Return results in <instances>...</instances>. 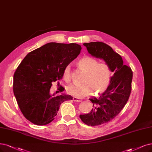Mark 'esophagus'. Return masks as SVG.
I'll use <instances>...</instances> for the list:
<instances>
[{"mask_svg":"<svg viewBox=\"0 0 152 152\" xmlns=\"http://www.w3.org/2000/svg\"><path fill=\"white\" fill-rule=\"evenodd\" d=\"M72 100L74 101L75 102H81V100L79 99H78V98H76V97H73V98H72Z\"/></svg>","mask_w":152,"mask_h":152,"instance_id":"34e87169","label":"esophagus"}]
</instances>
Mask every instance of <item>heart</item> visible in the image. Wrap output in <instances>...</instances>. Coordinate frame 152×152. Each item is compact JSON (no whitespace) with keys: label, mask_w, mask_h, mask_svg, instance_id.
Here are the masks:
<instances>
[{"label":"heart","mask_w":152,"mask_h":152,"mask_svg":"<svg viewBox=\"0 0 152 152\" xmlns=\"http://www.w3.org/2000/svg\"><path fill=\"white\" fill-rule=\"evenodd\" d=\"M78 66L86 72L81 85L72 84L67 86V93L77 98H83L91 94L103 93L108 88L111 71L107 64L99 62L91 57H85L78 61ZM64 79L69 82L71 80V66L67 65L63 72Z\"/></svg>","instance_id":"heart-1"}]
</instances>
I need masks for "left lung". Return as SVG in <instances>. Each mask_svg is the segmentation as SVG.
Segmentation results:
<instances>
[{"instance_id": "8db88e82", "label": "left lung", "mask_w": 152, "mask_h": 152, "mask_svg": "<svg viewBox=\"0 0 152 152\" xmlns=\"http://www.w3.org/2000/svg\"><path fill=\"white\" fill-rule=\"evenodd\" d=\"M83 45L89 54L103 59L114 73L106 91L98 98L89 99L93 104L91 111L80 115L86 125L98 126L113 120L126 104L132 90L133 72L130 67L123 64L121 56L106 44L91 42Z\"/></svg>"}]
</instances>
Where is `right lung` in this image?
<instances>
[{
  "label": "right lung",
  "mask_w": 152,
  "mask_h": 152,
  "mask_svg": "<svg viewBox=\"0 0 152 152\" xmlns=\"http://www.w3.org/2000/svg\"><path fill=\"white\" fill-rule=\"evenodd\" d=\"M81 50L76 43L49 42L30 52L22 61L14 73L13 90L27 120L37 125L49 124L57 115L61 104L72 100L71 95L64 93L55 96L50 89L53 82L63 77L65 67Z\"/></svg>",
  "instance_id": "1"
}]
</instances>
